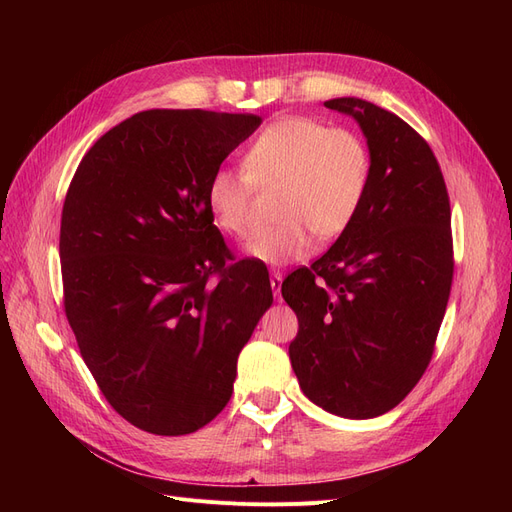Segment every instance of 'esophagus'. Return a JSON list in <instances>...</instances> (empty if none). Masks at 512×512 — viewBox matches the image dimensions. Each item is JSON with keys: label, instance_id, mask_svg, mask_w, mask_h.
I'll return each instance as SVG.
<instances>
[{"label": "esophagus", "instance_id": "obj_1", "mask_svg": "<svg viewBox=\"0 0 512 512\" xmlns=\"http://www.w3.org/2000/svg\"><path fill=\"white\" fill-rule=\"evenodd\" d=\"M282 280L284 275L280 271H271V290L277 299H280V290H282Z\"/></svg>", "mask_w": 512, "mask_h": 512}]
</instances>
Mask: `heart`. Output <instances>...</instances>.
Returning a JSON list of instances; mask_svg holds the SVG:
<instances>
[{
	"label": "heart",
	"instance_id": "obj_1",
	"mask_svg": "<svg viewBox=\"0 0 512 512\" xmlns=\"http://www.w3.org/2000/svg\"><path fill=\"white\" fill-rule=\"evenodd\" d=\"M243 168H218L207 181V209L215 228L232 237L250 230L254 185H280L275 218L258 230L245 254L271 267L301 260L318 239H335L359 215L371 181V153L363 138L312 117H284L247 147Z\"/></svg>",
	"mask_w": 512,
	"mask_h": 512
}]
</instances>
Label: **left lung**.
Segmentation results:
<instances>
[{
  "label": "left lung",
  "mask_w": 512,
  "mask_h": 512,
  "mask_svg": "<svg viewBox=\"0 0 512 512\" xmlns=\"http://www.w3.org/2000/svg\"><path fill=\"white\" fill-rule=\"evenodd\" d=\"M324 106L359 123L371 181L350 228L282 284L299 318L288 354L309 401L374 418L431 361L453 282L451 205L436 156L404 119L361 98Z\"/></svg>",
  "instance_id": "left-lung-1"
}]
</instances>
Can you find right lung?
Instances as JSON below:
<instances>
[{"label":"right lung","instance_id":"right-lung-1","mask_svg":"<svg viewBox=\"0 0 512 512\" xmlns=\"http://www.w3.org/2000/svg\"><path fill=\"white\" fill-rule=\"evenodd\" d=\"M260 123L200 108L136 113L87 151L70 183L66 316L108 404L143 431L183 436L213 421L273 303L267 267L226 265L205 198L213 170Z\"/></svg>","mask_w":512,"mask_h":512}]
</instances>
